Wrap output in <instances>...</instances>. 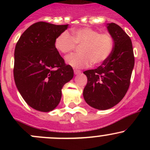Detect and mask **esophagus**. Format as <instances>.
<instances>
[{"label":"esophagus","mask_w":150,"mask_h":150,"mask_svg":"<svg viewBox=\"0 0 150 150\" xmlns=\"http://www.w3.org/2000/svg\"><path fill=\"white\" fill-rule=\"evenodd\" d=\"M74 73H75V75H79L81 73V71L78 70V69H74Z\"/></svg>","instance_id":"esophagus-1"}]
</instances>
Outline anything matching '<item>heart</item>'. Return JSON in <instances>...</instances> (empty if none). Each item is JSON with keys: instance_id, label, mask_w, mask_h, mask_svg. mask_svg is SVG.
I'll use <instances>...</instances> for the list:
<instances>
[{"instance_id": "1", "label": "heart", "mask_w": 150, "mask_h": 150, "mask_svg": "<svg viewBox=\"0 0 150 150\" xmlns=\"http://www.w3.org/2000/svg\"><path fill=\"white\" fill-rule=\"evenodd\" d=\"M72 36L64 31L54 40V47L60 54H67L80 45V54H72L66 62L75 68H83L91 64L97 66L105 62L114 48L113 38L108 33H102L89 28L73 29Z\"/></svg>"}]
</instances>
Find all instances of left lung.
<instances>
[{
    "label": "left lung",
    "instance_id": "left-lung-1",
    "mask_svg": "<svg viewBox=\"0 0 150 150\" xmlns=\"http://www.w3.org/2000/svg\"><path fill=\"white\" fill-rule=\"evenodd\" d=\"M107 28L114 40L112 53L99 67L83 72L88 79L83 90L85 101L91 107L101 110L112 108L125 96L134 67L129 36L115 23L107 24Z\"/></svg>",
    "mask_w": 150,
    "mask_h": 150
}]
</instances>
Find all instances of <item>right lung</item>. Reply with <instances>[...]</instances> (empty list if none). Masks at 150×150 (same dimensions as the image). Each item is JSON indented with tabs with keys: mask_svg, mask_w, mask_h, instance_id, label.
I'll return each mask as SVG.
<instances>
[{
	"mask_svg": "<svg viewBox=\"0 0 150 150\" xmlns=\"http://www.w3.org/2000/svg\"><path fill=\"white\" fill-rule=\"evenodd\" d=\"M68 25L45 22L33 24L22 33L14 51L13 77L16 88L27 104L40 112L57 107L62 88L73 78L72 67L54 47L56 38Z\"/></svg>",
	"mask_w": 150,
	"mask_h": 150,
	"instance_id": "right-lung-1",
	"label": "right lung"
}]
</instances>
